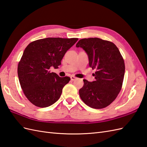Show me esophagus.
I'll list each match as a JSON object with an SVG mask.
<instances>
[{"label":"esophagus","instance_id":"esophagus-1","mask_svg":"<svg viewBox=\"0 0 147 147\" xmlns=\"http://www.w3.org/2000/svg\"><path fill=\"white\" fill-rule=\"evenodd\" d=\"M70 78H71V81H74V80H76V77L73 76H71Z\"/></svg>","mask_w":147,"mask_h":147}]
</instances>
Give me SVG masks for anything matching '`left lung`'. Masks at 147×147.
<instances>
[{
    "mask_svg": "<svg viewBox=\"0 0 147 147\" xmlns=\"http://www.w3.org/2000/svg\"><path fill=\"white\" fill-rule=\"evenodd\" d=\"M76 47L85 51L89 66L96 71L94 81L83 80V87L79 91L81 99L94 109L108 106L121 90L125 74V64L118 48L98 38L81 39Z\"/></svg>",
    "mask_w": 147,
    "mask_h": 147,
    "instance_id": "1",
    "label": "left lung"
}]
</instances>
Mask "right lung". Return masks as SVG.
Returning <instances> with one entry per match:
<instances>
[{
    "label": "right lung",
    "instance_id": "obj_1",
    "mask_svg": "<svg viewBox=\"0 0 147 147\" xmlns=\"http://www.w3.org/2000/svg\"><path fill=\"white\" fill-rule=\"evenodd\" d=\"M78 40L47 38L33 41L25 49L18 65V80L24 94L35 106H50L61 96L70 78H61L49 69L58 68L64 55Z\"/></svg>",
    "mask_w": 147,
    "mask_h": 147
}]
</instances>
